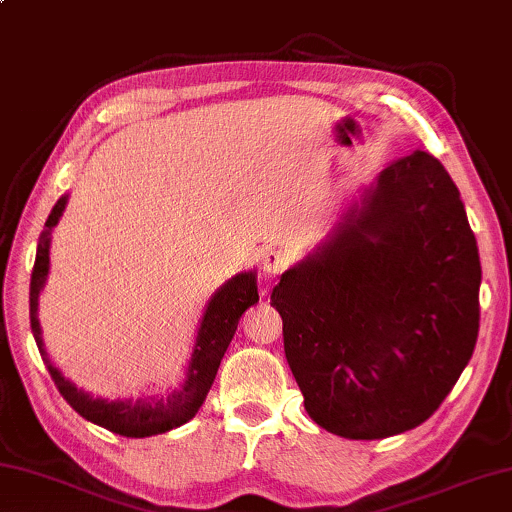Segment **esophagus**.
<instances>
[{
  "label": "esophagus",
  "instance_id": "1",
  "mask_svg": "<svg viewBox=\"0 0 512 512\" xmlns=\"http://www.w3.org/2000/svg\"><path fill=\"white\" fill-rule=\"evenodd\" d=\"M289 262H292V259H289L285 250L271 248L262 253V269L264 273H269V276H280V273L289 266Z\"/></svg>",
  "mask_w": 512,
  "mask_h": 512
}]
</instances>
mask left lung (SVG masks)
<instances>
[{"label":"left lung","instance_id":"obj_1","mask_svg":"<svg viewBox=\"0 0 512 512\" xmlns=\"http://www.w3.org/2000/svg\"><path fill=\"white\" fill-rule=\"evenodd\" d=\"M480 276L476 236L444 165L425 151L388 163L273 287L312 421L345 439L427 421L474 354Z\"/></svg>","mask_w":512,"mask_h":512}]
</instances>
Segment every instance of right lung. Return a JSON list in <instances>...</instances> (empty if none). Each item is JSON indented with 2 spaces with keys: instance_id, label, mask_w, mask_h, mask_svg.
Instances as JSON below:
<instances>
[{
  "instance_id": "1",
  "label": "right lung",
  "mask_w": 512,
  "mask_h": 512,
  "mask_svg": "<svg viewBox=\"0 0 512 512\" xmlns=\"http://www.w3.org/2000/svg\"><path fill=\"white\" fill-rule=\"evenodd\" d=\"M68 204V195H61L55 207H52L45 230L38 236L36 262L32 271V285H29V319H32V333L41 352L52 381H55L64 400L94 425L121 437H154V434L170 432L174 427L188 423L207 400V393L216 379L220 361L230 347L236 326L243 312L259 301L257 294V273L241 271L234 278L216 289L211 296L204 315L197 326L193 354L188 358L186 372H183L181 384L167 395H149V398H117L108 400L101 395H91L73 384L71 379L61 375V370L50 361L43 345V331L38 322V296H41L45 280L50 273V243L52 230H55L61 213Z\"/></svg>"
}]
</instances>
